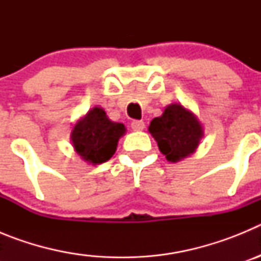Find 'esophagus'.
I'll use <instances>...</instances> for the list:
<instances>
[{"label":"esophagus","instance_id":"34e87169","mask_svg":"<svg viewBox=\"0 0 261 261\" xmlns=\"http://www.w3.org/2000/svg\"><path fill=\"white\" fill-rule=\"evenodd\" d=\"M130 128H132L133 130H136V132H140V130H142V129L145 128V123L141 121V120H135V121H132V124H130Z\"/></svg>","mask_w":261,"mask_h":261}]
</instances>
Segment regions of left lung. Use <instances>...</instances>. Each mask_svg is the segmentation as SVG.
<instances>
[{
	"label": "left lung",
	"instance_id": "left-lung-1",
	"mask_svg": "<svg viewBox=\"0 0 261 261\" xmlns=\"http://www.w3.org/2000/svg\"><path fill=\"white\" fill-rule=\"evenodd\" d=\"M149 132L168 162L176 163L195 153L204 137V126L192 111L172 103L151 120Z\"/></svg>",
	"mask_w": 261,
	"mask_h": 261
}]
</instances>
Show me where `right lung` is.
Masks as SVG:
<instances>
[{
  "label": "right lung",
  "mask_w": 261,
  "mask_h": 261,
  "mask_svg": "<svg viewBox=\"0 0 261 261\" xmlns=\"http://www.w3.org/2000/svg\"><path fill=\"white\" fill-rule=\"evenodd\" d=\"M125 130L123 123L108 119L102 107H94L77 120L70 132V141L82 161L96 166L114 155Z\"/></svg>",
  "instance_id": "1"
}]
</instances>
